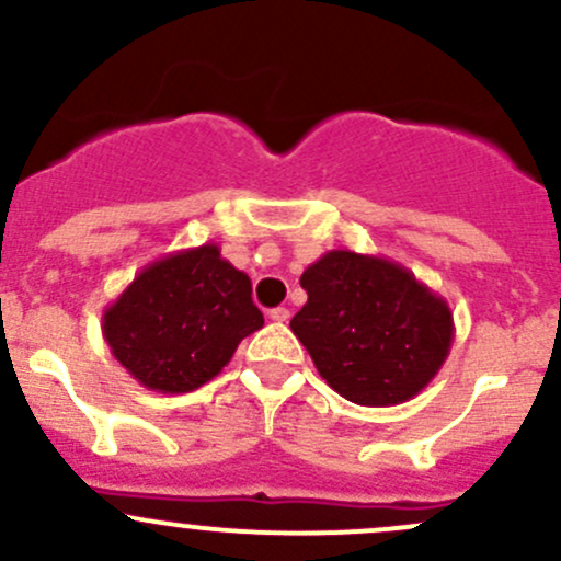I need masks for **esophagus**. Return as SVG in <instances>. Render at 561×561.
<instances>
[{"label": "esophagus", "mask_w": 561, "mask_h": 561, "mask_svg": "<svg viewBox=\"0 0 561 561\" xmlns=\"http://www.w3.org/2000/svg\"><path fill=\"white\" fill-rule=\"evenodd\" d=\"M268 320L287 322V320H290V309H285V306H276V309L268 311Z\"/></svg>", "instance_id": "obj_1"}]
</instances>
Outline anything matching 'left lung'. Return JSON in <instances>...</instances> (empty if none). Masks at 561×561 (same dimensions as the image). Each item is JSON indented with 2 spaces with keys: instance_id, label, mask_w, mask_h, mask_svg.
I'll return each instance as SVG.
<instances>
[{
  "instance_id": "8db88e82",
  "label": "left lung",
  "mask_w": 561,
  "mask_h": 561,
  "mask_svg": "<svg viewBox=\"0 0 561 561\" xmlns=\"http://www.w3.org/2000/svg\"><path fill=\"white\" fill-rule=\"evenodd\" d=\"M309 300L290 320L328 387L357 405H398L438 376L454 341L446 298L405 265L330 250L300 274Z\"/></svg>"
}]
</instances>
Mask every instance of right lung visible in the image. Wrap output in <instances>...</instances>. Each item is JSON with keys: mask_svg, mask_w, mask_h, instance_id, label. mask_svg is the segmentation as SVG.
I'll return each mask as SVG.
<instances>
[{"mask_svg": "<svg viewBox=\"0 0 561 561\" xmlns=\"http://www.w3.org/2000/svg\"><path fill=\"white\" fill-rule=\"evenodd\" d=\"M261 328L250 276L211 241L145 265L102 314L112 357L141 387L163 394L215 379L241 339Z\"/></svg>", "mask_w": 561, "mask_h": 561, "instance_id": "obj_1", "label": "right lung"}]
</instances>
